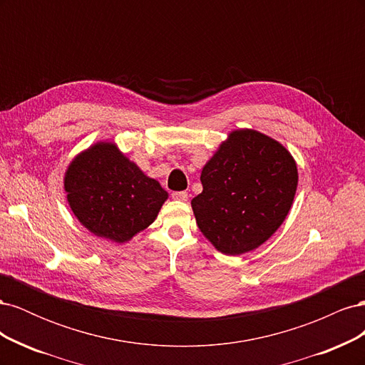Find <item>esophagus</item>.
I'll return each instance as SVG.
<instances>
[{
	"label": "esophagus",
	"mask_w": 365,
	"mask_h": 365,
	"mask_svg": "<svg viewBox=\"0 0 365 365\" xmlns=\"http://www.w3.org/2000/svg\"><path fill=\"white\" fill-rule=\"evenodd\" d=\"M172 197H173V200H176V201H187V197H189V195H187V192H173Z\"/></svg>",
	"instance_id": "obj_1"
}]
</instances>
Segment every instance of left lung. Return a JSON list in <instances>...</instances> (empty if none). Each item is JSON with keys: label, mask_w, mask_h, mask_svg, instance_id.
<instances>
[{"label": "left lung", "mask_w": 365, "mask_h": 365, "mask_svg": "<svg viewBox=\"0 0 365 365\" xmlns=\"http://www.w3.org/2000/svg\"><path fill=\"white\" fill-rule=\"evenodd\" d=\"M192 200L196 224L215 248L239 256L267 242L288 216L298 173L279 141L252 129L233 130L201 173Z\"/></svg>", "instance_id": "left-lung-1"}]
</instances>
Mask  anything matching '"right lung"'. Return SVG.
<instances>
[{
  "label": "right lung",
  "mask_w": 365,
  "mask_h": 365,
  "mask_svg": "<svg viewBox=\"0 0 365 365\" xmlns=\"http://www.w3.org/2000/svg\"><path fill=\"white\" fill-rule=\"evenodd\" d=\"M74 216L93 235L123 244L155 220L168 192L113 143L77 155L63 180Z\"/></svg>",
  "instance_id": "1"
}]
</instances>
